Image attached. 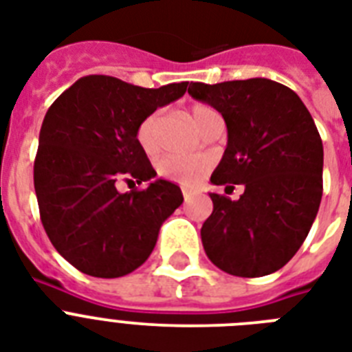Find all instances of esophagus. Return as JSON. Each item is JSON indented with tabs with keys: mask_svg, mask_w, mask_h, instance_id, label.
Returning <instances> with one entry per match:
<instances>
[{
	"mask_svg": "<svg viewBox=\"0 0 352 352\" xmlns=\"http://www.w3.org/2000/svg\"><path fill=\"white\" fill-rule=\"evenodd\" d=\"M182 195H184V201H192V197H193V193L190 192V190H186V188H184V190H182Z\"/></svg>",
	"mask_w": 352,
	"mask_h": 352,
	"instance_id": "obj_1",
	"label": "esophagus"
}]
</instances>
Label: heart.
<instances>
[{
    "instance_id": "obj_1",
    "label": "heart",
    "mask_w": 352,
    "mask_h": 352,
    "mask_svg": "<svg viewBox=\"0 0 352 352\" xmlns=\"http://www.w3.org/2000/svg\"><path fill=\"white\" fill-rule=\"evenodd\" d=\"M215 115V111L206 104H195L192 107V118L195 126L201 129L208 117ZM159 126L160 113H149L137 127V142L144 153L153 155L159 149ZM210 170V160L204 157H164L157 166L160 177L168 181L182 184V186H193L197 184L206 171Z\"/></svg>"
}]
</instances>
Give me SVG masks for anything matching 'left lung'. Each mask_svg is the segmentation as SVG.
I'll return each instance as SVG.
<instances>
[{"label":"left lung","mask_w":352,"mask_h":352,"mask_svg":"<svg viewBox=\"0 0 352 352\" xmlns=\"http://www.w3.org/2000/svg\"><path fill=\"white\" fill-rule=\"evenodd\" d=\"M188 93L217 109L228 129L210 181L245 186L237 201L210 193L204 252L232 276L276 272L300 250L320 208L323 144L316 124L294 91L267 78L192 82Z\"/></svg>","instance_id":"obj_1"}]
</instances>
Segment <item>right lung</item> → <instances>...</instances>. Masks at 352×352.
I'll return each mask as SVG.
<instances>
[{
    "label": "right lung",
    "instance_id": "obj_1",
    "mask_svg": "<svg viewBox=\"0 0 352 352\" xmlns=\"http://www.w3.org/2000/svg\"><path fill=\"white\" fill-rule=\"evenodd\" d=\"M188 82L146 89L113 76L74 82L49 107L34 160L41 225L80 272L120 278L153 252L162 223L182 204L181 188L157 171L137 142L138 124L186 93Z\"/></svg>",
    "mask_w": 352,
    "mask_h": 352
}]
</instances>
